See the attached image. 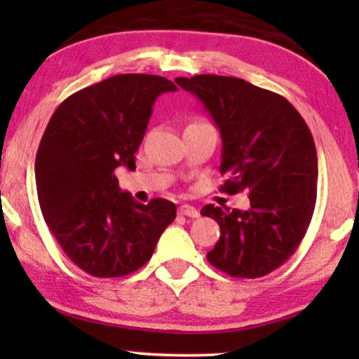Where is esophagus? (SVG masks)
I'll list each match as a JSON object with an SVG mask.
<instances>
[{"label": "esophagus", "instance_id": "34e87169", "mask_svg": "<svg viewBox=\"0 0 359 359\" xmlns=\"http://www.w3.org/2000/svg\"><path fill=\"white\" fill-rule=\"evenodd\" d=\"M179 212L182 214V216H187V217H199V211H197L194 205H189V204L180 205Z\"/></svg>", "mask_w": 359, "mask_h": 359}]
</instances>
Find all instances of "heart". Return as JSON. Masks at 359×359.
<instances>
[{
    "mask_svg": "<svg viewBox=\"0 0 359 359\" xmlns=\"http://www.w3.org/2000/svg\"><path fill=\"white\" fill-rule=\"evenodd\" d=\"M189 125H208V123H205V121H203V119H196V121L189 123Z\"/></svg>",
    "mask_w": 359,
    "mask_h": 359,
    "instance_id": "1",
    "label": "heart"
}]
</instances>
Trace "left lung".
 <instances>
[{
  "mask_svg": "<svg viewBox=\"0 0 359 359\" xmlns=\"http://www.w3.org/2000/svg\"><path fill=\"white\" fill-rule=\"evenodd\" d=\"M199 97L219 128L226 194L248 192L246 211L204 205L217 221L212 266L236 278H258L282 266L306 236L316 208L317 154L311 130L280 94L245 79L201 74L177 77Z\"/></svg>",
  "mask_w": 359,
  "mask_h": 359,
  "instance_id": "obj_1",
  "label": "left lung"
}]
</instances>
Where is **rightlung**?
<instances>
[{"instance_id": "obj_1", "label": "right lung", "mask_w": 359, "mask_h": 359, "mask_svg": "<svg viewBox=\"0 0 359 359\" xmlns=\"http://www.w3.org/2000/svg\"><path fill=\"white\" fill-rule=\"evenodd\" d=\"M177 90L148 74H119L69 96L52 114L35 158L40 209L74 265L100 278L133 273L175 219L167 199L140 204L114 170H135L154 102Z\"/></svg>"}]
</instances>
